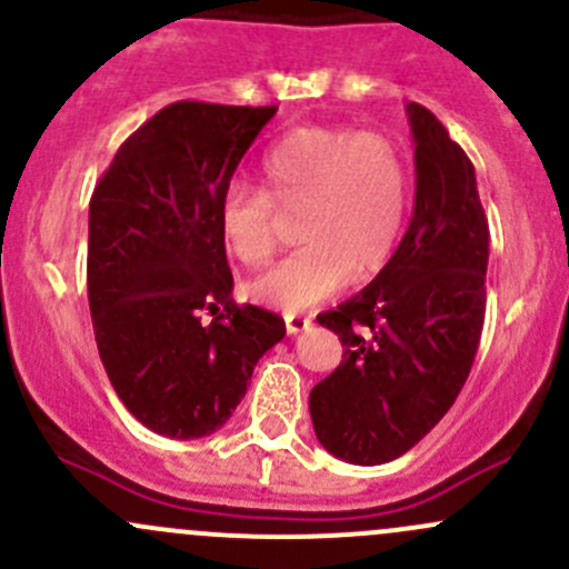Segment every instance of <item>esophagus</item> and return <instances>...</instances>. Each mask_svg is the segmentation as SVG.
<instances>
[{"label": "esophagus", "instance_id": "1", "mask_svg": "<svg viewBox=\"0 0 569 569\" xmlns=\"http://www.w3.org/2000/svg\"><path fill=\"white\" fill-rule=\"evenodd\" d=\"M311 325V317H297V313H286V332L289 336H297L300 330Z\"/></svg>", "mask_w": 569, "mask_h": 569}]
</instances>
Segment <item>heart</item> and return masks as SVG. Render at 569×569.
Instances as JSON below:
<instances>
[{"mask_svg": "<svg viewBox=\"0 0 569 569\" xmlns=\"http://www.w3.org/2000/svg\"><path fill=\"white\" fill-rule=\"evenodd\" d=\"M263 189L231 181L217 200V228L248 267L272 256L281 214H300V250L248 286L256 302L295 313L319 306L349 278L366 280L391 261L407 220L410 178L399 148L369 131L306 126L261 159Z\"/></svg>", "mask_w": 569, "mask_h": 569, "instance_id": "heart-1", "label": "heart"}]
</instances>
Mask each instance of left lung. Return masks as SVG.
I'll use <instances>...</instances> for the list:
<instances>
[{"label": "left lung", "instance_id": "1", "mask_svg": "<svg viewBox=\"0 0 569 569\" xmlns=\"http://www.w3.org/2000/svg\"><path fill=\"white\" fill-rule=\"evenodd\" d=\"M416 142L410 228L375 280L317 321L343 360L311 391L332 457L382 465L410 451L460 396L487 308L490 228L465 151L427 107L407 104Z\"/></svg>", "mask_w": 569, "mask_h": 569}]
</instances>
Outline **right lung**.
<instances>
[{
	"instance_id": "add662e5",
	"label": "right lung",
	"mask_w": 569,
	"mask_h": 569,
	"mask_svg": "<svg viewBox=\"0 0 569 569\" xmlns=\"http://www.w3.org/2000/svg\"><path fill=\"white\" fill-rule=\"evenodd\" d=\"M278 107L176 101L114 153L88 226V300L114 393L151 432H217L286 321L233 302L217 200ZM209 312L211 322H200Z\"/></svg>"
}]
</instances>
